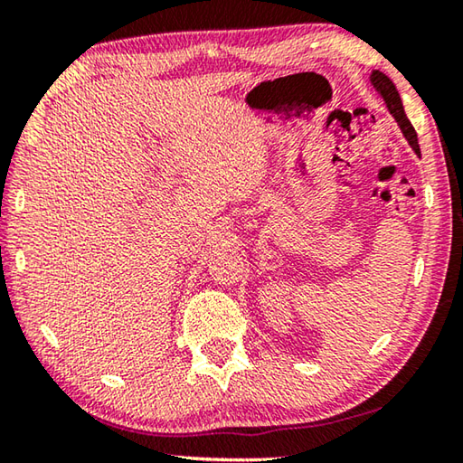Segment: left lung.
Listing matches in <instances>:
<instances>
[{"label": "left lung", "instance_id": "8db88e82", "mask_svg": "<svg viewBox=\"0 0 463 463\" xmlns=\"http://www.w3.org/2000/svg\"><path fill=\"white\" fill-rule=\"evenodd\" d=\"M370 81L373 85V90L380 93L383 104H386L388 112L394 116V120L398 122V127H401L404 138L409 140V145L412 146V151L420 155V148H419V138H417V132H414L411 120L406 118L404 114V106H402V99H401V93H398L396 85L392 83V80L388 75H383L382 71H372L370 75Z\"/></svg>", "mask_w": 463, "mask_h": 463}]
</instances>
